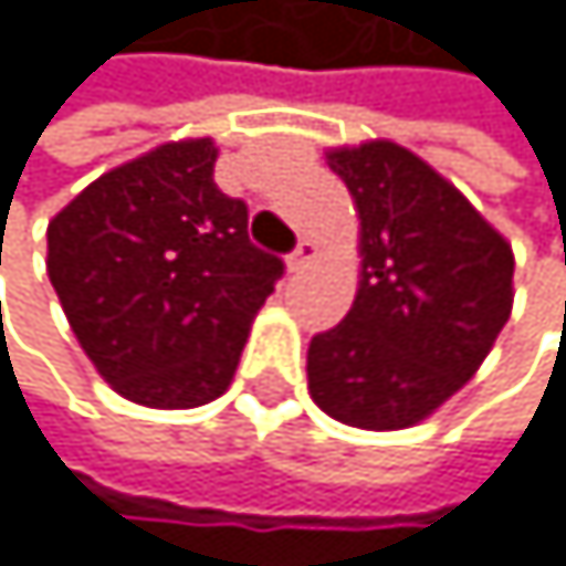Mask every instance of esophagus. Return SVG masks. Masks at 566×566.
Here are the masks:
<instances>
[{
  "label": "esophagus",
  "mask_w": 566,
  "mask_h": 566,
  "mask_svg": "<svg viewBox=\"0 0 566 566\" xmlns=\"http://www.w3.org/2000/svg\"><path fill=\"white\" fill-rule=\"evenodd\" d=\"M316 256V242L313 239H298V245L292 250V256H289V268L292 271H298V268H306V263Z\"/></svg>",
  "instance_id": "1"
}]
</instances>
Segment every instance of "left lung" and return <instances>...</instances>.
Wrapping results in <instances>:
<instances>
[{
  "label": "left lung",
  "instance_id": "obj_1",
  "mask_svg": "<svg viewBox=\"0 0 566 566\" xmlns=\"http://www.w3.org/2000/svg\"><path fill=\"white\" fill-rule=\"evenodd\" d=\"M359 211V292L310 342V395L359 430H405L472 380L514 303L511 242L390 140L327 150Z\"/></svg>",
  "mask_w": 566,
  "mask_h": 566
}]
</instances>
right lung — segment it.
Segmentation results:
<instances>
[{
    "mask_svg": "<svg viewBox=\"0 0 566 566\" xmlns=\"http://www.w3.org/2000/svg\"><path fill=\"white\" fill-rule=\"evenodd\" d=\"M211 136L126 161L49 221V277L80 348L123 398H221L263 298L285 274L250 211L214 182Z\"/></svg>",
    "mask_w": 566,
    "mask_h": 566,
    "instance_id": "right-lung-1",
    "label": "right lung"
}]
</instances>
